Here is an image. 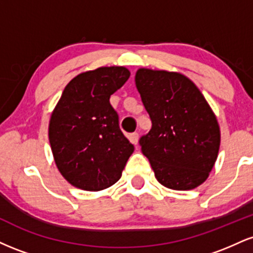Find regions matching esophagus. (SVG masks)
Listing matches in <instances>:
<instances>
[{"label":"esophagus","mask_w":253,"mask_h":253,"mask_svg":"<svg viewBox=\"0 0 253 253\" xmlns=\"http://www.w3.org/2000/svg\"><path fill=\"white\" fill-rule=\"evenodd\" d=\"M128 139H129V141L133 145H136V144H138V140H139V134L136 132L130 133L129 136H128Z\"/></svg>","instance_id":"esophagus-1"}]
</instances>
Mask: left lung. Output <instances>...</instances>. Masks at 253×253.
<instances>
[{"label":"left lung","instance_id":"8db88e82","mask_svg":"<svg viewBox=\"0 0 253 253\" xmlns=\"http://www.w3.org/2000/svg\"><path fill=\"white\" fill-rule=\"evenodd\" d=\"M135 85L152 121L139 143L157 181L173 190L201 185L220 147V127L207 100L179 72L140 68Z\"/></svg>","mask_w":253,"mask_h":253}]
</instances>
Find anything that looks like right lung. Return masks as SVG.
<instances>
[{"label":"right lung","instance_id":"1","mask_svg":"<svg viewBox=\"0 0 253 253\" xmlns=\"http://www.w3.org/2000/svg\"><path fill=\"white\" fill-rule=\"evenodd\" d=\"M129 75L125 66L82 72L68 83L52 112L48 139L54 163L78 189L100 191L112 187L134 151L109 102L110 95Z\"/></svg>","mask_w":253,"mask_h":253}]
</instances>
